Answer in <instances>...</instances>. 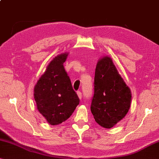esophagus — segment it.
Masks as SVG:
<instances>
[{
    "label": "esophagus",
    "instance_id": "1",
    "mask_svg": "<svg viewBox=\"0 0 159 159\" xmlns=\"http://www.w3.org/2000/svg\"><path fill=\"white\" fill-rule=\"evenodd\" d=\"M77 95H78V97H79V98L81 99H82V92H80V91H78L77 92Z\"/></svg>",
    "mask_w": 159,
    "mask_h": 159
}]
</instances>
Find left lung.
<instances>
[{
    "mask_svg": "<svg viewBox=\"0 0 159 159\" xmlns=\"http://www.w3.org/2000/svg\"><path fill=\"white\" fill-rule=\"evenodd\" d=\"M131 94L109 57L97 62L94 80L91 111L102 127L110 129L129 111Z\"/></svg>",
    "mask_w": 159,
    "mask_h": 159,
    "instance_id": "left-lung-1",
    "label": "left lung"
}]
</instances>
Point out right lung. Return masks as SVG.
I'll list each match as a JSON object with an SVG mask.
<instances>
[{"instance_id":"obj_1","label":"right lung","mask_w":159,"mask_h":159,"mask_svg":"<svg viewBox=\"0 0 159 159\" xmlns=\"http://www.w3.org/2000/svg\"><path fill=\"white\" fill-rule=\"evenodd\" d=\"M67 55L63 53L51 61L34 89L38 111L51 125L67 120L80 104L63 66Z\"/></svg>"}]
</instances>
